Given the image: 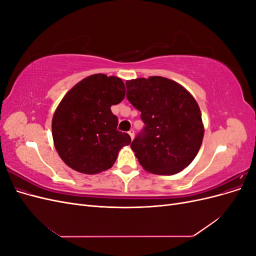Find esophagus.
Segmentation results:
<instances>
[{"label": "esophagus", "instance_id": "esophagus-1", "mask_svg": "<svg viewBox=\"0 0 256 256\" xmlns=\"http://www.w3.org/2000/svg\"><path fill=\"white\" fill-rule=\"evenodd\" d=\"M128 134L130 136V138H131V140H134V129H131V130H129V131H128Z\"/></svg>", "mask_w": 256, "mask_h": 256}]
</instances>
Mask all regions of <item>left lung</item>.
Here are the masks:
<instances>
[{
    "instance_id": "obj_1",
    "label": "left lung",
    "mask_w": 256,
    "mask_h": 256,
    "mask_svg": "<svg viewBox=\"0 0 256 256\" xmlns=\"http://www.w3.org/2000/svg\"><path fill=\"white\" fill-rule=\"evenodd\" d=\"M127 99L141 112L144 128L131 143L144 170L173 175L198 154L204 136L198 102L180 84L164 76L126 81Z\"/></svg>"
}]
</instances>
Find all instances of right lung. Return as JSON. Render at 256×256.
Masks as SVG:
<instances>
[{"label": "right lung", "mask_w": 256, "mask_h": 256, "mask_svg": "<svg viewBox=\"0 0 256 256\" xmlns=\"http://www.w3.org/2000/svg\"><path fill=\"white\" fill-rule=\"evenodd\" d=\"M126 88L118 76H88L62 99L52 118L56 150L76 172L97 174L110 168L118 152L131 142L118 130L111 106L125 98Z\"/></svg>", "instance_id": "add662e5"}]
</instances>
